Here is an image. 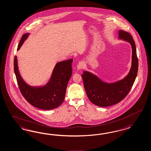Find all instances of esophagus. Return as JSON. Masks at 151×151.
Listing matches in <instances>:
<instances>
[{"label":"esophagus","instance_id":"34e87169","mask_svg":"<svg viewBox=\"0 0 151 151\" xmlns=\"http://www.w3.org/2000/svg\"><path fill=\"white\" fill-rule=\"evenodd\" d=\"M84 67V63L81 62H79L78 64L77 65V68L78 69H81L83 68Z\"/></svg>","mask_w":151,"mask_h":151}]
</instances>
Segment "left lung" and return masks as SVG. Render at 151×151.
<instances>
[{
    "label": "left lung",
    "mask_w": 151,
    "mask_h": 151,
    "mask_svg": "<svg viewBox=\"0 0 151 151\" xmlns=\"http://www.w3.org/2000/svg\"><path fill=\"white\" fill-rule=\"evenodd\" d=\"M119 39L129 42L132 47V65L129 73L119 81L108 83L88 71L82 74L86 95L92 103L100 107L110 106L120 102L129 94L137 74L138 61L133 38L129 32L119 31Z\"/></svg>",
    "instance_id": "1"
}]
</instances>
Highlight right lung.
Here are the masks:
<instances>
[{"label": "right lung", "instance_id": "right-lung-1", "mask_svg": "<svg viewBox=\"0 0 151 151\" xmlns=\"http://www.w3.org/2000/svg\"><path fill=\"white\" fill-rule=\"evenodd\" d=\"M30 34L22 35L19 43L18 51ZM72 59L60 62L56 64L47 83L43 86L28 85L22 78L17 66V57L14 60V69L17 84L22 95L36 108L42 110H52L58 107L65 99L68 83L72 74Z\"/></svg>", "mask_w": 151, "mask_h": 151}]
</instances>
